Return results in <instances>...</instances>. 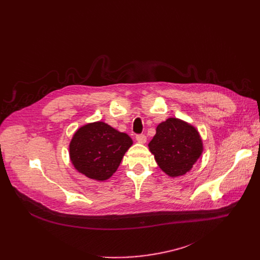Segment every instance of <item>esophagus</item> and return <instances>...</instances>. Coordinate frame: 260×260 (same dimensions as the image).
<instances>
[{
	"label": "esophagus",
	"instance_id": "1",
	"mask_svg": "<svg viewBox=\"0 0 260 260\" xmlns=\"http://www.w3.org/2000/svg\"><path fill=\"white\" fill-rule=\"evenodd\" d=\"M136 140H137L139 143L144 144V143H146L147 138H146L145 135H137V136H136Z\"/></svg>",
	"mask_w": 260,
	"mask_h": 260
}]
</instances>
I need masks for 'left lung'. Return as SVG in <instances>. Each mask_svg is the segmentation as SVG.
<instances>
[{
  "label": "left lung",
  "instance_id": "left-lung-1",
  "mask_svg": "<svg viewBox=\"0 0 260 260\" xmlns=\"http://www.w3.org/2000/svg\"><path fill=\"white\" fill-rule=\"evenodd\" d=\"M148 147L158 167L170 177L189 172L204 151L198 129L174 117L157 125L156 134Z\"/></svg>",
  "mask_w": 260,
  "mask_h": 260
}]
</instances>
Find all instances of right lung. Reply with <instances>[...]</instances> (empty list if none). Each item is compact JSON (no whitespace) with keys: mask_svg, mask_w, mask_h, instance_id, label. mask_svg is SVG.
Here are the masks:
<instances>
[{"mask_svg":"<svg viewBox=\"0 0 260 260\" xmlns=\"http://www.w3.org/2000/svg\"><path fill=\"white\" fill-rule=\"evenodd\" d=\"M133 140L103 121L87 123L76 131L70 142V159L79 173L105 181L118 169Z\"/></svg>","mask_w":260,"mask_h":260,"instance_id":"1","label":"right lung"}]
</instances>
